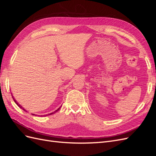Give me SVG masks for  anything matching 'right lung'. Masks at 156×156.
<instances>
[{"label":"right lung","mask_w":156,"mask_h":156,"mask_svg":"<svg viewBox=\"0 0 156 156\" xmlns=\"http://www.w3.org/2000/svg\"><path fill=\"white\" fill-rule=\"evenodd\" d=\"M12 98H13V100H14V101H15V103H16V104H17V105L19 106V107H20L21 108H22V109H23V111H26V110L25 109V108H23V107H22V106H21V105L20 104H19V103H18V102H17V101H16V100H15V98H13V95H12ZM60 107H61V106H60V107H59V108H58V109H56V111H55L54 112H51V113H50V114H48V115H41V116H48V115H52V114H54V113H55V112H57V111H59V109H60ZM26 112H27V111H26ZM32 115H34V114H32Z\"/></svg>","instance_id":"right-lung-1"}]
</instances>
